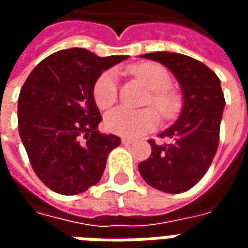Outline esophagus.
I'll list each match as a JSON object with an SVG mask.
<instances>
[{
    "label": "esophagus",
    "mask_w": 248,
    "mask_h": 248,
    "mask_svg": "<svg viewBox=\"0 0 248 248\" xmlns=\"http://www.w3.org/2000/svg\"><path fill=\"white\" fill-rule=\"evenodd\" d=\"M121 142H122V145H131L133 143V140H129V138H122Z\"/></svg>",
    "instance_id": "34e87169"
}]
</instances>
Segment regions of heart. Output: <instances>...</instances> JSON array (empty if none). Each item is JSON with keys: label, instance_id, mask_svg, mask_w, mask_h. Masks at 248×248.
Returning <instances> with one entry per match:
<instances>
[{"label": "heart", "instance_id": "obj_1", "mask_svg": "<svg viewBox=\"0 0 248 248\" xmlns=\"http://www.w3.org/2000/svg\"><path fill=\"white\" fill-rule=\"evenodd\" d=\"M130 73L140 79L151 93L149 103L159 111L165 119H171L179 111L181 102L174 93L167 89L171 86V76L166 67L159 63L146 62L130 67ZM118 79L114 70L103 71L93 87V97L101 110H108L117 101ZM159 124L155 110H130L119 108L106 115L105 124L108 131L121 137L137 138L154 130Z\"/></svg>", "mask_w": 248, "mask_h": 248}]
</instances>
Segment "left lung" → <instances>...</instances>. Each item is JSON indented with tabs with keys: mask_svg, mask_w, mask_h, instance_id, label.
I'll return each mask as SVG.
<instances>
[{
	"mask_svg": "<svg viewBox=\"0 0 248 248\" xmlns=\"http://www.w3.org/2000/svg\"><path fill=\"white\" fill-rule=\"evenodd\" d=\"M165 65L175 76L183 94V108L171 127L159 134L170 143L150 140L151 155L138 165L147 185L169 194L195 186L213 162L219 145L224 95L218 76L191 57L170 51L142 54Z\"/></svg>",
	"mask_w": 248,
	"mask_h": 248,
	"instance_id": "1",
	"label": "left lung"
}]
</instances>
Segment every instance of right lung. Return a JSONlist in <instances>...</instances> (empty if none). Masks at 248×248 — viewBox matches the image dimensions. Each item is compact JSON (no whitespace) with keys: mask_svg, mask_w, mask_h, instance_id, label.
Listing matches in <instances>:
<instances>
[{"mask_svg":"<svg viewBox=\"0 0 248 248\" xmlns=\"http://www.w3.org/2000/svg\"><path fill=\"white\" fill-rule=\"evenodd\" d=\"M127 56L98 57L73 47L41 61L18 97V131L30 165L46 186L77 195L97 185L110 151L121 138L102 134L93 87L111 66Z\"/></svg>","mask_w":248,"mask_h":248,"instance_id":"right-lung-1","label":"right lung"}]
</instances>
